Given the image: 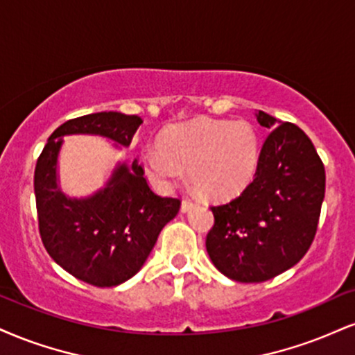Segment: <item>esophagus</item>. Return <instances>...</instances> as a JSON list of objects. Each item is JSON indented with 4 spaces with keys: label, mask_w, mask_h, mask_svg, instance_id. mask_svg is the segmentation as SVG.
<instances>
[{
    "label": "esophagus",
    "mask_w": 355,
    "mask_h": 355,
    "mask_svg": "<svg viewBox=\"0 0 355 355\" xmlns=\"http://www.w3.org/2000/svg\"><path fill=\"white\" fill-rule=\"evenodd\" d=\"M193 202H191L190 198H183V202H182V211L185 213V211H189V210H191V208H193Z\"/></svg>",
    "instance_id": "1"
}]
</instances>
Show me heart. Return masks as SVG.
<instances>
[{
    "label": "heart",
    "mask_w": 355,
    "mask_h": 355,
    "mask_svg": "<svg viewBox=\"0 0 355 355\" xmlns=\"http://www.w3.org/2000/svg\"><path fill=\"white\" fill-rule=\"evenodd\" d=\"M162 148H148L144 165L162 187H172L189 168L190 180L203 196L228 200L253 180L259 162L258 134L248 122L196 121L164 132Z\"/></svg>",
    "instance_id": "1"
}]
</instances>
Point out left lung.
Returning a JSON list of instances; mask_svg holds the SVG:
<instances>
[{
    "label": "left lung",
    "instance_id": "left-lung-1",
    "mask_svg": "<svg viewBox=\"0 0 355 355\" xmlns=\"http://www.w3.org/2000/svg\"><path fill=\"white\" fill-rule=\"evenodd\" d=\"M270 129L250 185L232 202L211 207L207 251L216 270L240 283H263L307 253L318 232L326 170L300 127L259 110Z\"/></svg>",
    "mask_w": 355,
    "mask_h": 355
}]
</instances>
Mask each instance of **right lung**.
<instances>
[{
    "label": "right lung",
    "mask_w": 355,
    "mask_h": 355,
    "mask_svg": "<svg viewBox=\"0 0 355 355\" xmlns=\"http://www.w3.org/2000/svg\"><path fill=\"white\" fill-rule=\"evenodd\" d=\"M139 115L97 112L59 125L34 170L42 245L62 270L97 288H112L140 271L162 228L177 216L180 200L157 195L139 162L119 164L105 187L87 198H69L58 187L64 135H101L129 147Z\"/></svg>",
    "instance_id": "add662e5"
}]
</instances>
